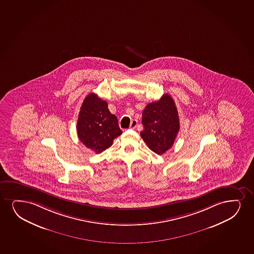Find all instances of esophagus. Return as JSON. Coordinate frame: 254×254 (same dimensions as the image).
Masks as SVG:
<instances>
[{
	"label": "esophagus",
	"instance_id": "esophagus-1",
	"mask_svg": "<svg viewBox=\"0 0 254 254\" xmlns=\"http://www.w3.org/2000/svg\"><path fill=\"white\" fill-rule=\"evenodd\" d=\"M136 126H137V121H136L135 119H134V120H132L131 123H130L129 127H130V128H135Z\"/></svg>",
	"mask_w": 254,
	"mask_h": 254
}]
</instances>
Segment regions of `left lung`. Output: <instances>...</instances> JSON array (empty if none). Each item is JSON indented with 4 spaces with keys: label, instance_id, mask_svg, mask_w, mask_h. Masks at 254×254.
Returning a JSON list of instances; mask_svg holds the SVG:
<instances>
[{
    "label": "left lung",
    "instance_id": "left-lung-1",
    "mask_svg": "<svg viewBox=\"0 0 254 254\" xmlns=\"http://www.w3.org/2000/svg\"><path fill=\"white\" fill-rule=\"evenodd\" d=\"M141 138L155 154H164L174 145L180 130V119L174 100L165 94L148 104L142 112Z\"/></svg>",
    "mask_w": 254,
    "mask_h": 254
}]
</instances>
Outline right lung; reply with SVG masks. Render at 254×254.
<instances>
[{"mask_svg": "<svg viewBox=\"0 0 254 254\" xmlns=\"http://www.w3.org/2000/svg\"><path fill=\"white\" fill-rule=\"evenodd\" d=\"M76 129L80 141L96 154L110 148L113 140L122 134L118 119L110 113L107 102L93 93L81 105Z\"/></svg>", "mask_w": 254, "mask_h": 254, "instance_id": "add662e5", "label": "right lung"}]
</instances>
